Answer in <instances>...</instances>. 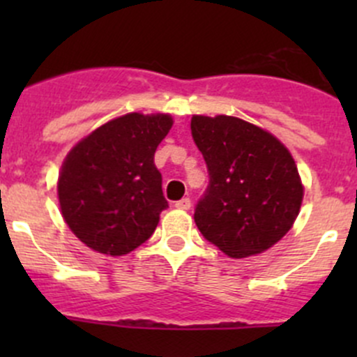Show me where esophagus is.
Masks as SVG:
<instances>
[{"mask_svg":"<svg viewBox=\"0 0 357 357\" xmlns=\"http://www.w3.org/2000/svg\"><path fill=\"white\" fill-rule=\"evenodd\" d=\"M174 207H176V208H179V211H188V208L192 207V200L186 199V197H185V199H181V200L176 202Z\"/></svg>","mask_w":357,"mask_h":357,"instance_id":"1","label":"esophagus"}]
</instances>
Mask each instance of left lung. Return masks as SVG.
Here are the masks:
<instances>
[{
  "instance_id": "1",
  "label": "left lung",
  "mask_w": 357,
  "mask_h": 357,
  "mask_svg": "<svg viewBox=\"0 0 357 357\" xmlns=\"http://www.w3.org/2000/svg\"><path fill=\"white\" fill-rule=\"evenodd\" d=\"M192 136L211 178L193 215L204 238L235 259L261 254L282 240L304 197L287 146L229 115H193Z\"/></svg>"
}]
</instances>
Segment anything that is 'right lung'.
<instances>
[{"mask_svg": "<svg viewBox=\"0 0 357 357\" xmlns=\"http://www.w3.org/2000/svg\"><path fill=\"white\" fill-rule=\"evenodd\" d=\"M171 128V115L132 112L100 126L68 152L59 202L82 243L100 254L124 255L153 235L169 207L153 155Z\"/></svg>", "mask_w": 357, "mask_h": 357, "instance_id": "add662e5", "label": "right lung"}]
</instances>
